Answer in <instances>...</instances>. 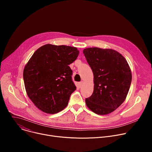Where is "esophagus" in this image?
Instances as JSON below:
<instances>
[{
	"instance_id": "esophagus-1",
	"label": "esophagus",
	"mask_w": 152,
	"mask_h": 152,
	"mask_svg": "<svg viewBox=\"0 0 152 152\" xmlns=\"http://www.w3.org/2000/svg\"><path fill=\"white\" fill-rule=\"evenodd\" d=\"M82 85H83V82H82H82H79V83H78V86H79V88H80V87H81V86H82Z\"/></svg>"
}]
</instances>
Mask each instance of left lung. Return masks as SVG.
Masks as SVG:
<instances>
[{
    "mask_svg": "<svg viewBox=\"0 0 152 152\" xmlns=\"http://www.w3.org/2000/svg\"><path fill=\"white\" fill-rule=\"evenodd\" d=\"M83 53L92 69L94 84L86 104L97 114H110L127 97L132 81L131 68L124 57L111 49L90 48Z\"/></svg>",
    "mask_w": 152,
    "mask_h": 152,
    "instance_id": "1",
    "label": "left lung"
}]
</instances>
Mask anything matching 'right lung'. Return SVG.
I'll return each mask as SVG.
<instances>
[{"mask_svg":"<svg viewBox=\"0 0 152 152\" xmlns=\"http://www.w3.org/2000/svg\"><path fill=\"white\" fill-rule=\"evenodd\" d=\"M76 48L47 44L38 48L24 68L26 91L42 112L56 114L66 107L76 86L69 65L77 58Z\"/></svg>","mask_w":152,"mask_h":152,"instance_id":"obj_1","label":"right lung"}]
</instances>
